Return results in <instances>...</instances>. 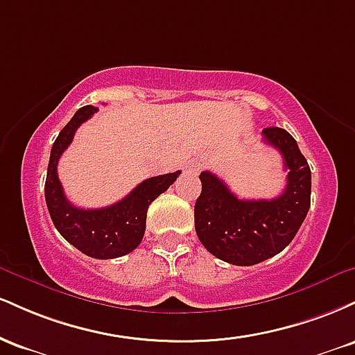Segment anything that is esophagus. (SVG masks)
I'll return each mask as SVG.
<instances>
[{
    "label": "esophagus",
    "mask_w": 355,
    "mask_h": 355,
    "mask_svg": "<svg viewBox=\"0 0 355 355\" xmlns=\"http://www.w3.org/2000/svg\"><path fill=\"white\" fill-rule=\"evenodd\" d=\"M198 170H200V164L197 160H190L189 164L183 166V172L190 173V175H197Z\"/></svg>",
    "instance_id": "34e87169"
}]
</instances>
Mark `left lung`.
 Here are the masks:
<instances>
[{
	"mask_svg": "<svg viewBox=\"0 0 355 355\" xmlns=\"http://www.w3.org/2000/svg\"><path fill=\"white\" fill-rule=\"evenodd\" d=\"M263 141L284 158L287 185L272 200H242L225 182L202 172V193L195 202V230L203 247L232 266H255L282 252L311 209V168L295 138L270 126Z\"/></svg>",
	"mask_w": 355,
	"mask_h": 355,
	"instance_id": "1",
	"label": "left lung"
}]
</instances>
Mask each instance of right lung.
Listing matches in <instances>:
<instances>
[{"mask_svg": "<svg viewBox=\"0 0 355 355\" xmlns=\"http://www.w3.org/2000/svg\"><path fill=\"white\" fill-rule=\"evenodd\" d=\"M96 112L98 107H81L56 137L44 182V200L56 230L67 242L93 259H116L130 254L140 245L145 234L148 205L177 180L180 172L146 178L123 200L103 209L87 210L73 205L64 197L60 183L56 172L58 160L73 141L78 126Z\"/></svg>", "mask_w": 355, "mask_h": 355, "instance_id": "1", "label": "right lung"}]
</instances>
